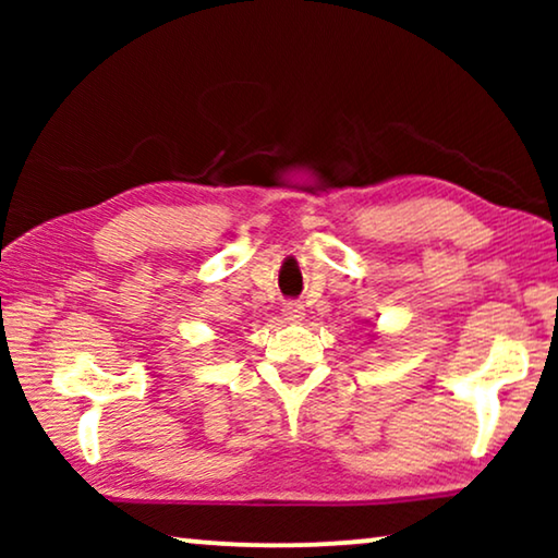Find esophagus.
Segmentation results:
<instances>
[{"mask_svg":"<svg viewBox=\"0 0 558 558\" xmlns=\"http://www.w3.org/2000/svg\"><path fill=\"white\" fill-rule=\"evenodd\" d=\"M281 312H284L287 323H302V319H304V307L300 302H287L284 310H281Z\"/></svg>","mask_w":558,"mask_h":558,"instance_id":"esophagus-1","label":"esophagus"}]
</instances>
